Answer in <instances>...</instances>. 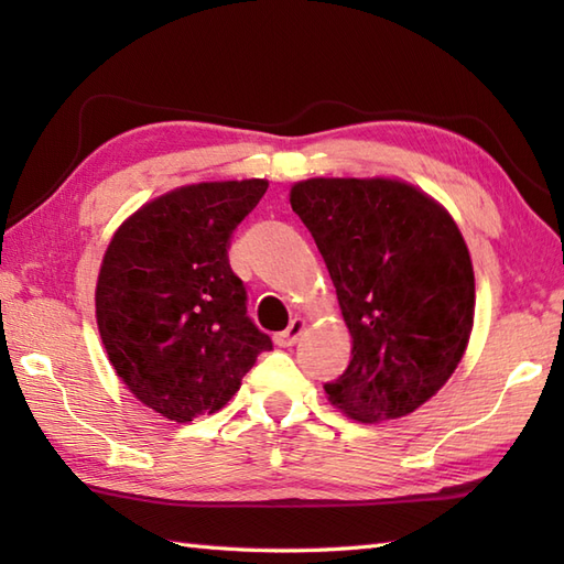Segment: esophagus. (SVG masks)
Returning <instances> with one entry per match:
<instances>
[{
    "label": "esophagus",
    "mask_w": 564,
    "mask_h": 564,
    "mask_svg": "<svg viewBox=\"0 0 564 564\" xmlns=\"http://www.w3.org/2000/svg\"><path fill=\"white\" fill-rule=\"evenodd\" d=\"M305 332V319H293L289 327H285L283 332L275 334V344L279 346H293L297 339H301V334Z\"/></svg>",
    "instance_id": "1"
}]
</instances>
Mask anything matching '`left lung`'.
<instances>
[{"mask_svg": "<svg viewBox=\"0 0 564 564\" xmlns=\"http://www.w3.org/2000/svg\"><path fill=\"white\" fill-rule=\"evenodd\" d=\"M291 206L327 263L351 361L325 382L358 422L398 419L460 364L475 315L465 239L434 198L390 178H307Z\"/></svg>", "mask_w": 564, "mask_h": 564, "instance_id": "obj_1", "label": "left lung"}]
</instances>
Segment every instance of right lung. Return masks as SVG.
Returning <instances> with one entry per match:
<instances>
[{
	"mask_svg": "<svg viewBox=\"0 0 564 564\" xmlns=\"http://www.w3.org/2000/svg\"><path fill=\"white\" fill-rule=\"evenodd\" d=\"M267 188L263 178L176 188L128 218L106 249L97 283L106 354L128 390L172 422L218 412L273 349L227 257Z\"/></svg>",
	"mask_w": 564,
	"mask_h": 564,
	"instance_id": "1",
	"label": "right lung"
}]
</instances>
